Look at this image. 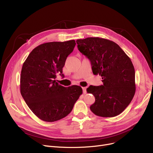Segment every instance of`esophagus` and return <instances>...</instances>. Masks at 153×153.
I'll list each match as a JSON object with an SVG mask.
<instances>
[{
  "label": "esophagus",
  "mask_w": 153,
  "mask_h": 153,
  "mask_svg": "<svg viewBox=\"0 0 153 153\" xmlns=\"http://www.w3.org/2000/svg\"><path fill=\"white\" fill-rule=\"evenodd\" d=\"M82 91H83L84 94H86V92H87V91H86V88H82Z\"/></svg>",
  "instance_id": "34e87169"
}]
</instances>
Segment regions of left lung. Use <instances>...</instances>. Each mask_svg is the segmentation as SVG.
Wrapping results in <instances>:
<instances>
[{"label": "left lung", "instance_id": "8db88e82", "mask_svg": "<svg viewBox=\"0 0 153 153\" xmlns=\"http://www.w3.org/2000/svg\"><path fill=\"white\" fill-rule=\"evenodd\" d=\"M76 42L79 51L91 61L93 74L102 79V85L87 89L95 97L91 111L105 117L121 114L136 91L135 71L130 58L116 43L108 39L88 37Z\"/></svg>", "mask_w": 153, "mask_h": 153}]
</instances>
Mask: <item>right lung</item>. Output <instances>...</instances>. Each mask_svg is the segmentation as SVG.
<instances>
[{"mask_svg": "<svg viewBox=\"0 0 153 153\" xmlns=\"http://www.w3.org/2000/svg\"><path fill=\"white\" fill-rule=\"evenodd\" d=\"M75 45L74 40L41 44L23 64L21 95L33 113L42 121L54 122L67 116L82 94L80 86L65 88L55 80L57 74L64 76L66 59Z\"/></svg>", "mask_w": 153, "mask_h": 153, "instance_id": "1", "label": "right lung"}]
</instances>
